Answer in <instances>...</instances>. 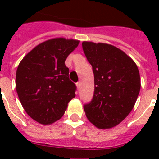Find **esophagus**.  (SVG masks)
<instances>
[{
  "label": "esophagus",
  "instance_id": "1",
  "mask_svg": "<svg viewBox=\"0 0 159 159\" xmlns=\"http://www.w3.org/2000/svg\"><path fill=\"white\" fill-rule=\"evenodd\" d=\"M76 85H77V89L79 90V89H80V87H81V82H77V83H76Z\"/></svg>",
  "mask_w": 159,
  "mask_h": 159
}]
</instances>
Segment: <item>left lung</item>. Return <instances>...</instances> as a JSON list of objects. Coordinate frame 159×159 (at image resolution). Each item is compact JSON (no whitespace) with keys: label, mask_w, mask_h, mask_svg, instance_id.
Segmentation results:
<instances>
[{"label":"left lung","mask_w":159,"mask_h":159,"mask_svg":"<svg viewBox=\"0 0 159 159\" xmlns=\"http://www.w3.org/2000/svg\"><path fill=\"white\" fill-rule=\"evenodd\" d=\"M82 49L94 73V95L84 105L88 120L99 129L117 125L130 113L140 91L137 65L111 44L82 42Z\"/></svg>","instance_id":"left-lung-1"}]
</instances>
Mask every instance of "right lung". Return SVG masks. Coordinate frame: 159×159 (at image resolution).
<instances>
[{"mask_svg":"<svg viewBox=\"0 0 159 159\" xmlns=\"http://www.w3.org/2000/svg\"><path fill=\"white\" fill-rule=\"evenodd\" d=\"M79 41L55 38L39 43L25 56L16 71V87L26 113L42 125L59 120L75 97L76 85L65 65Z\"/></svg>","mask_w":159,"mask_h":159,"instance_id":"obj_1","label":"right lung"}]
</instances>
